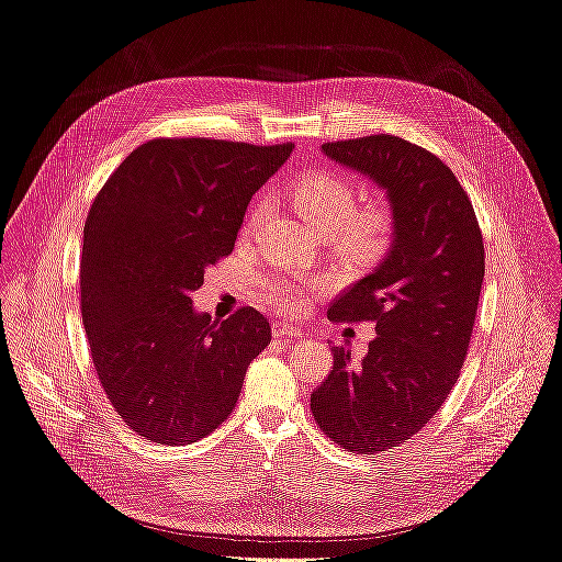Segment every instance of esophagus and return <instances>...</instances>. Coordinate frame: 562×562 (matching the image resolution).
Listing matches in <instances>:
<instances>
[{
  "label": "esophagus",
  "mask_w": 562,
  "mask_h": 562,
  "mask_svg": "<svg viewBox=\"0 0 562 562\" xmlns=\"http://www.w3.org/2000/svg\"><path fill=\"white\" fill-rule=\"evenodd\" d=\"M271 335H274L277 339H300V337H304V330L288 326V323H274Z\"/></svg>",
  "instance_id": "34e87169"
}]
</instances>
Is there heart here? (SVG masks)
Returning <instances> with one entry per match:
<instances>
[{"label":"heart","mask_w":562,"mask_h":562,"mask_svg":"<svg viewBox=\"0 0 562 562\" xmlns=\"http://www.w3.org/2000/svg\"><path fill=\"white\" fill-rule=\"evenodd\" d=\"M293 201L300 217L316 236H337L349 252L372 255L386 246L391 236V215L384 206L356 209V190L345 178L333 173H316L302 178L293 187ZM262 213V201L250 213V223ZM262 295L283 312L302 307L304 291L283 277L265 279Z\"/></svg>","instance_id":"b5f03b06"}]
</instances>
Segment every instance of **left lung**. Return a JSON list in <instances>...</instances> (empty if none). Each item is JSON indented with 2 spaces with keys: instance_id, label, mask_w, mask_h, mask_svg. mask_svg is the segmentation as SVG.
I'll use <instances>...</instances> for the list:
<instances>
[{
  "instance_id": "obj_1",
  "label": "left lung",
  "mask_w": 562,
  "mask_h": 562,
  "mask_svg": "<svg viewBox=\"0 0 562 562\" xmlns=\"http://www.w3.org/2000/svg\"><path fill=\"white\" fill-rule=\"evenodd\" d=\"M323 155L386 192L394 241L368 277L330 307V321H372L361 366L333 347L314 394L318 427L339 448L378 454L411 440L440 411L464 366L485 277L483 234L450 168L398 135L323 145Z\"/></svg>"
}]
</instances>
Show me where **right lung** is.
<instances>
[{
	"instance_id": "obj_1",
	"label": "right lung",
	"mask_w": 562,
	"mask_h": 562,
	"mask_svg": "<svg viewBox=\"0 0 562 562\" xmlns=\"http://www.w3.org/2000/svg\"><path fill=\"white\" fill-rule=\"evenodd\" d=\"M293 147L157 138L133 149L93 201L81 321L112 407L149 443L187 446L215 431L269 345L258 310L211 321L192 293L232 252L252 194Z\"/></svg>"
}]
</instances>
